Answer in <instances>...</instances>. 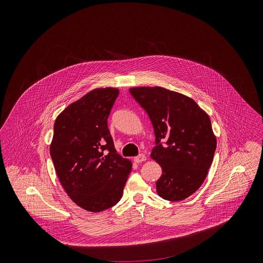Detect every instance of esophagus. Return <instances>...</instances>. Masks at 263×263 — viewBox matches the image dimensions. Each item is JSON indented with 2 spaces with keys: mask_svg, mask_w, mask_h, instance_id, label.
<instances>
[{
  "mask_svg": "<svg viewBox=\"0 0 263 263\" xmlns=\"http://www.w3.org/2000/svg\"><path fill=\"white\" fill-rule=\"evenodd\" d=\"M134 161L136 163H142V162L146 161V156L144 154H140V155H138L137 157L134 158Z\"/></svg>",
  "mask_w": 263,
  "mask_h": 263,
  "instance_id": "1",
  "label": "esophagus"
}]
</instances>
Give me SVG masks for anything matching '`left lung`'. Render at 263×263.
<instances>
[{"label":"left lung","mask_w":263,"mask_h":263,"mask_svg":"<svg viewBox=\"0 0 263 263\" xmlns=\"http://www.w3.org/2000/svg\"><path fill=\"white\" fill-rule=\"evenodd\" d=\"M150 117L156 146L151 157L162 167L158 194L185 199L203 183L217 148L209 115L191 98L161 87L130 88Z\"/></svg>","instance_id":"1"}]
</instances>
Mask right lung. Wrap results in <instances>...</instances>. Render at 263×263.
Masks as SVG:
<instances>
[{
  "label": "right lung",
  "instance_id": "add662e5",
  "mask_svg": "<svg viewBox=\"0 0 263 263\" xmlns=\"http://www.w3.org/2000/svg\"><path fill=\"white\" fill-rule=\"evenodd\" d=\"M119 91L95 89L70 104L54 122L50 156L71 199L97 213L122 197L132 162L116 153L107 119Z\"/></svg>",
  "mask_w": 263,
  "mask_h": 263
}]
</instances>
